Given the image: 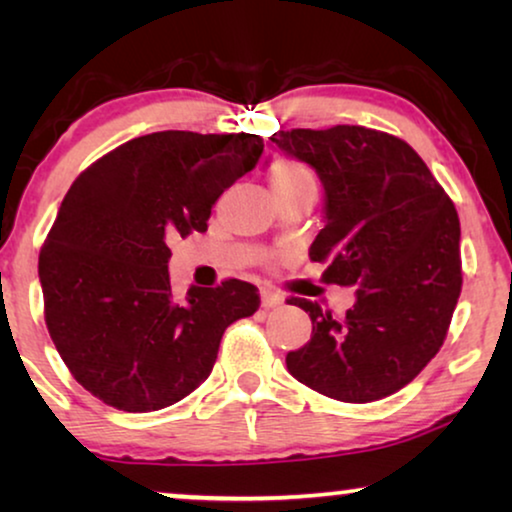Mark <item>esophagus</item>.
<instances>
[{
  "mask_svg": "<svg viewBox=\"0 0 512 512\" xmlns=\"http://www.w3.org/2000/svg\"><path fill=\"white\" fill-rule=\"evenodd\" d=\"M282 303H284V298L279 296V293H275L272 289H261V305L265 307V310H270V307H277Z\"/></svg>",
  "mask_w": 512,
  "mask_h": 512,
  "instance_id": "34e87169",
  "label": "esophagus"
}]
</instances>
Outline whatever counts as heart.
<instances>
[{
	"label": "heart",
	"mask_w": 512,
	"mask_h": 512,
	"mask_svg": "<svg viewBox=\"0 0 512 512\" xmlns=\"http://www.w3.org/2000/svg\"><path fill=\"white\" fill-rule=\"evenodd\" d=\"M270 188L272 191H298V188H317V181H314V174L310 167L303 163H296V160H277L275 165L270 167L268 174Z\"/></svg>",
	"instance_id": "obj_1"
}]
</instances>
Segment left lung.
I'll use <instances>...</instances> for the list:
<instances>
[{
    "label": "left lung",
    "mask_w": 512,
    "mask_h": 512,
    "mask_svg": "<svg viewBox=\"0 0 512 512\" xmlns=\"http://www.w3.org/2000/svg\"><path fill=\"white\" fill-rule=\"evenodd\" d=\"M284 156L324 186V228L310 258L328 284L356 286L345 319L291 298L312 338L286 368L319 394L370 403L415 380L443 345L461 293L459 216L410 144L363 125L275 132Z\"/></svg>",
    "instance_id": "left-lung-1"
}]
</instances>
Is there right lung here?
I'll use <instances>...</instances> for the list:
<instances>
[{"label":"right lung","instance_id":"obj_1","mask_svg":"<svg viewBox=\"0 0 512 512\" xmlns=\"http://www.w3.org/2000/svg\"><path fill=\"white\" fill-rule=\"evenodd\" d=\"M261 153L247 132H151L67 191L39 254L46 326L76 382L111 408L181 401L212 373L223 331L258 310V289L240 279L174 298L167 240L207 230L214 202Z\"/></svg>","mask_w":512,"mask_h":512}]
</instances>
